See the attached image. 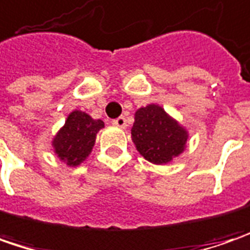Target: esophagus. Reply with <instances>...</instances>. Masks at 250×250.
Instances as JSON below:
<instances>
[{"label": "esophagus", "mask_w": 250, "mask_h": 250, "mask_svg": "<svg viewBox=\"0 0 250 250\" xmlns=\"http://www.w3.org/2000/svg\"><path fill=\"white\" fill-rule=\"evenodd\" d=\"M113 125H117V127H120V128H125V125H127V120H125V116H120V117L114 119Z\"/></svg>", "instance_id": "esophagus-1"}]
</instances>
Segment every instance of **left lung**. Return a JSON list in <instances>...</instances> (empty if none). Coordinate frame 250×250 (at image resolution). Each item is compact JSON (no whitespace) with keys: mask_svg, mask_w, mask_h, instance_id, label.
<instances>
[{"mask_svg":"<svg viewBox=\"0 0 250 250\" xmlns=\"http://www.w3.org/2000/svg\"><path fill=\"white\" fill-rule=\"evenodd\" d=\"M131 136L138 152L157 165L178 157L188 140L186 130L157 104H148L137 110Z\"/></svg>","mask_w":250,"mask_h":250,"instance_id":"left-lung-1","label":"left lung"}]
</instances>
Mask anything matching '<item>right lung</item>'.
<instances>
[{"instance_id": "obj_1", "label": "right lung", "mask_w": 250, "mask_h": 250, "mask_svg": "<svg viewBox=\"0 0 250 250\" xmlns=\"http://www.w3.org/2000/svg\"><path fill=\"white\" fill-rule=\"evenodd\" d=\"M104 125L102 120H93L83 112H72L65 125L53 140L56 154L70 167L80 165L92 151L96 133Z\"/></svg>"}]
</instances>
